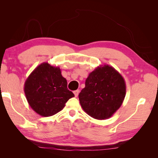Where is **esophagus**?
<instances>
[{
    "label": "esophagus",
    "mask_w": 158,
    "mask_h": 158,
    "mask_svg": "<svg viewBox=\"0 0 158 158\" xmlns=\"http://www.w3.org/2000/svg\"><path fill=\"white\" fill-rule=\"evenodd\" d=\"M79 93V90H77L74 91V95H75V97H77V96H78Z\"/></svg>",
    "instance_id": "34e87169"
}]
</instances>
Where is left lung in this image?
<instances>
[{"label":"left lung","mask_w":158,"mask_h":158,"mask_svg":"<svg viewBox=\"0 0 158 158\" xmlns=\"http://www.w3.org/2000/svg\"><path fill=\"white\" fill-rule=\"evenodd\" d=\"M126 94L123 77L113 67L100 65L89 74L79 95L84 111L98 120L113 116L121 107Z\"/></svg>","instance_id":"obj_1"}]
</instances>
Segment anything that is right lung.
Listing matches in <instances>:
<instances>
[{
    "instance_id": "1",
    "label": "right lung",
    "mask_w": 158,
    "mask_h": 158,
    "mask_svg": "<svg viewBox=\"0 0 158 158\" xmlns=\"http://www.w3.org/2000/svg\"><path fill=\"white\" fill-rule=\"evenodd\" d=\"M58 67L42 63L32 72L24 84V93L31 107L42 116H53L65 107L73 93Z\"/></svg>"
}]
</instances>
